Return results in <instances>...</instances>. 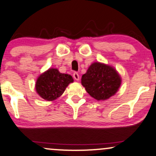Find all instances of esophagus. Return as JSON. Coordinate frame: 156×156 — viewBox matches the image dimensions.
I'll return each instance as SVG.
<instances>
[{
	"mask_svg": "<svg viewBox=\"0 0 156 156\" xmlns=\"http://www.w3.org/2000/svg\"><path fill=\"white\" fill-rule=\"evenodd\" d=\"M73 77L75 80H76V81H78L79 80H80V75L77 72H74V74H73Z\"/></svg>",
	"mask_w": 156,
	"mask_h": 156,
	"instance_id": "obj_1",
	"label": "esophagus"
}]
</instances>
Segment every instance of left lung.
<instances>
[{"mask_svg":"<svg viewBox=\"0 0 156 156\" xmlns=\"http://www.w3.org/2000/svg\"><path fill=\"white\" fill-rule=\"evenodd\" d=\"M82 85L93 98L106 100L115 94L121 79L112 67L101 63H94L82 76Z\"/></svg>","mask_w":156,"mask_h":156,"instance_id":"1","label":"left lung"}]
</instances>
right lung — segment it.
I'll list each match as a JSON object with an SVG mask.
<instances>
[{"label": "right lung", "instance_id": "right-lung-1", "mask_svg": "<svg viewBox=\"0 0 156 156\" xmlns=\"http://www.w3.org/2000/svg\"><path fill=\"white\" fill-rule=\"evenodd\" d=\"M73 81L71 75L60 73L56 69H50L38 78L36 92L44 99L53 101L61 96L69 84Z\"/></svg>", "mask_w": 156, "mask_h": 156}]
</instances>
